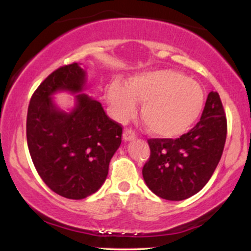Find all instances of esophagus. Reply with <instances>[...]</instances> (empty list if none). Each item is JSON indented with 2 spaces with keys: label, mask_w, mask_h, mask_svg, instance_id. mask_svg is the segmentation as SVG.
<instances>
[{
  "label": "esophagus",
  "mask_w": 251,
  "mask_h": 251,
  "mask_svg": "<svg viewBox=\"0 0 251 251\" xmlns=\"http://www.w3.org/2000/svg\"><path fill=\"white\" fill-rule=\"evenodd\" d=\"M123 138L125 142H129V140L135 139V132L131 128H126L123 133Z\"/></svg>",
  "instance_id": "esophagus-1"
}]
</instances>
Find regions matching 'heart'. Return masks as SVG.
Listing matches in <instances>:
<instances>
[{"mask_svg":"<svg viewBox=\"0 0 251 251\" xmlns=\"http://www.w3.org/2000/svg\"><path fill=\"white\" fill-rule=\"evenodd\" d=\"M106 99L114 119L125 122L144 101L142 119L150 132L163 138L186 133L204 107V92L185 74L171 70L135 74L127 83L113 79L106 87Z\"/></svg>","mask_w":251,"mask_h":251,"instance_id":"obj_1","label":"heart"}]
</instances>
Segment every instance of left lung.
I'll use <instances>...</instances> for the list:
<instances>
[{"label": "left lung", "instance_id": "8db88e82", "mask_svg": "<svg viewBox=\"0 0 251 251\" xmlns=\"http://www.w3.org/2000/svg\"><path fill=\"white\" fill-rule=\"evenodd\" d=\"M226 139V117L220 94L210 92L201 120L176 139H149L143 168L146 185L158 197L183 201L205 186L217 168Z\"/></svg>", "mask_w": 251, "mask_h": 251}]
</instances>
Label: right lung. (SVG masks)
Segmentation results:
<instances>
[{
	"label": "right lung",
	"instance_id": "add662e5",
	"mask_svg": "<svg viewBox=\"0 0 251 251\" xmlns=\"http://www.w3.org/2000/svg\"><path fill=\"white\" fill-rule=\"evenodd\" d=\"M85 83L86 73L76 62L57 68L34 92L27 113L28 149L37 174L51 191L70 200L100 189L122 144V125L87 94L75 96L70 113L54 103V93H80Z\"/></svg>",
	"mask_w": 251,
	"mask_h": 251
}]
</instances>
